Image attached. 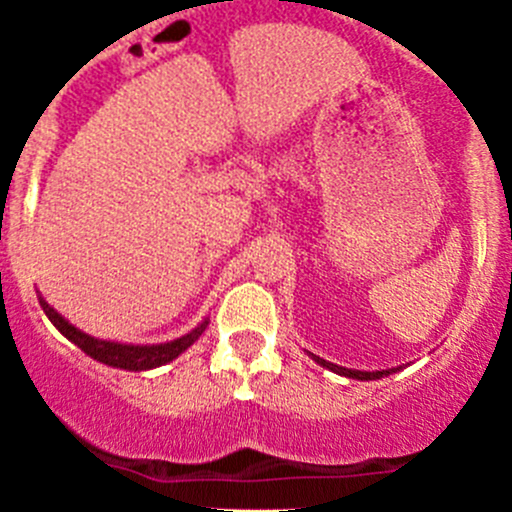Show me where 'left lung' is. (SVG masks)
I'll return each mask as SVG.
<instances>
[{"instance_id": "obj_1", "label": "left lung", "mask_w": 512, "mask_h": 512, "mask_svg": "<svg viewBox=\"0 0 512 512\" xmlns=\"http://www.w3.org/2000/svg\"><path fill=\"white\" fill-rule=\"evenodd\" d=\"M315 361H318V364L321 366H326L328 371H336V374H341V376H348V379H358V381H371V379H384V376H389V374H394L396 369H386V371H356V369H343V366H336V364H331V361H323V358H318V356H313Z\"/></svg>"}]
</instances>
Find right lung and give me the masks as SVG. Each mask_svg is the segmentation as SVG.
I'll return each instance as SVG.
<instances>
[{
  "label": "right lung",
  "instance_id": "right-lung-1",
  "mask_svg": "<svg viewBox=\"0 0 512 512\" xmlns=\"http://www.w3.org/2000/svg\"><path fill=\"white\" fill-rule=\"evenodd\" d=\"M40 305L42 310H45L47 318L52 321V326H55L62 336L68 338V341H73L75 346L83 348L90 358H95V361H100V364L105 366H116V369H126V371H146V369H156V366L169 364V361H174L181 351H186L191 343L197 341V338L204 333V328L209 326V321H204L199 323L194 331L186 333V336L176 338V341H169V343H159V346H128V343L100 341V338L88 336V333L70 326V323L65 321L55 308H50L42 298H40Z\"/></svg>",
  "mask_w": 512,
  "mask_h": 512
}]
</instances>
